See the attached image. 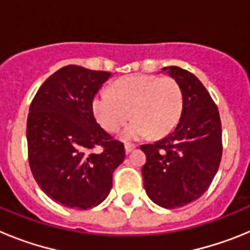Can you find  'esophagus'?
<instances>
[{"mask_svg":"<svg viewBox=\"0 0 250 250\" xmlns=\"http://www.w3.org/2000/svg\"><path fill=\"white\" fill-rule=\"evenodd\" d=\"M136 145L134 144H125V151H126V154H129V152H131L132 150L135 149Z\"/></svg>","mask_w":250,"mask_h":250,"instance_id":"34e87169","label":"esophagus"}]
</instances>
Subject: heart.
Returning a JSON list of instances; mask_svg holds the SVG:
<instances>
[{"label": "heart", "instance_id": "1", "mask_svg": "<svg viewBox=\"0 0 250 250\" xmlns=\"http://www.w3.org/2000/svg\"><path fill=\"white\" fill-rule=\"evenodd\" d=\"M111 92L100 91L92 100V112L105 131L114 134L129 120L121 134L125 141L151 134L163 138L173 131L183 112V91L173 77L131 75L115 81Z\"/></svg>", "mask_w": 250, "mask_h": 250}]
</instances>
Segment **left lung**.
Masks as SVG:
<instances>
[{
  "mask_svg": "<svg viewBox=\"0 0 250 250\" xmlns=\"http://www.w3.org/2000/svg\"><path fill=\"white\" fill-rule=\"evenodd\" d=\"M163 70L182 87L183 112L167 138L141 145L146 155L141 173L150 199L175 209L200 198L210 187L222 160V123L215 103L195 75L178 66Z\"/></svg>",
  "mask_w": 250,
  "mask_h": 250,
  "instance_id": "obj_1",
  "label": "left lung"
}]
</instances>
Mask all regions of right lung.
<instances>
[{
    "mask_svg": "<svg viewBox=\"0 0 250 250\" xmlns=\"http://www.w3.org/2000/svg\"><path fill=\"white\" fill-rule=\"evenodd\" d=\"M110 72L61 67L41 85L27 116L31 171L51 199L89 209L109 195L112 173L125 159L123 143L96 123L92 100ZM99 146L100 153L92 150Z\"/></svg>",
    "mask_w": 250,
    "mask_h": 250,
    "instance_id": "add662e5",
    "label": "right lung"
}]
</instances>
